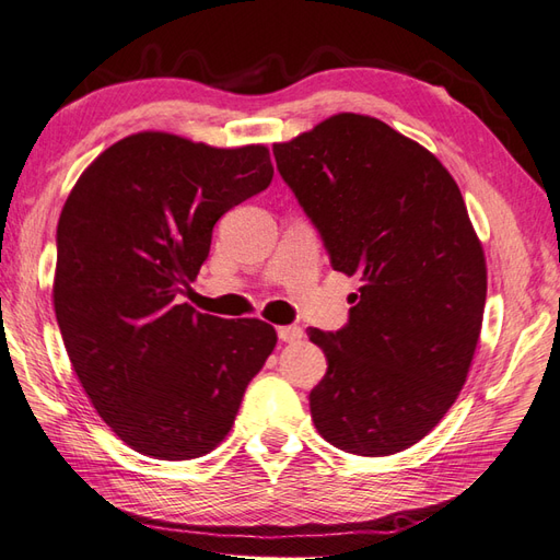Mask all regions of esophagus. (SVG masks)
I'll return each mask as SVG.
<instances>
[{
  "label": "esophagus",
  "mask_w": 560,
  "mask_h": 560,
  "mask_svg": "<svg viewBox=\"0 0 560 560\" xmlns=\"http://www.w3.org/2000/svg\"><path fill=\"white\" fill-rule=\"evenodd\" d=\"M279 340L281 342H298V340H303V328L300 326H279Z\"/></svg>",
  "instance_id": "1"
}]
</instances>
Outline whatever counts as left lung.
<instances>
[{
	"instance_id": "left-lung-1",
	"label": "left lung",
	"mask_w": 560,
	"mask_h": 560,
	"mask_svg": "<svg viewBox=\"0 0 560 560\" xmlns=\"http://www.w3.org/2000/svg\"><path fill=\"white\" fill-rule=\"evenodd\" d=\"M271 151L334 269L362 281L340 331L307 334L328 362L312 421L342 452H402L454 405L480 338L487 267L464 196L421 143L357 113Z\"/></svg>"
}]
</instances>
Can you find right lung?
Returning <instances> with one entry per match:
<instances>
[{
  "label": "right lung",
  "mask_w": 560,
  "mask_h": 560,
  "mask_svg": "<svg viewBox=\"0 0 560 560\" xmlns=\"http://www.w3.org/2000/svg\"><path fill=\"white\" fill-rule=\"evenodd\" d=\"M271 177L262 143L214 149L137 132L98 155L66 200L56 322L96 413L143 456L186 462L218 447L277 346L275 326L260 319L179 303L214 222Z\"/></svg>",
  "instance_id": "obj_1"
}]
</instances>
